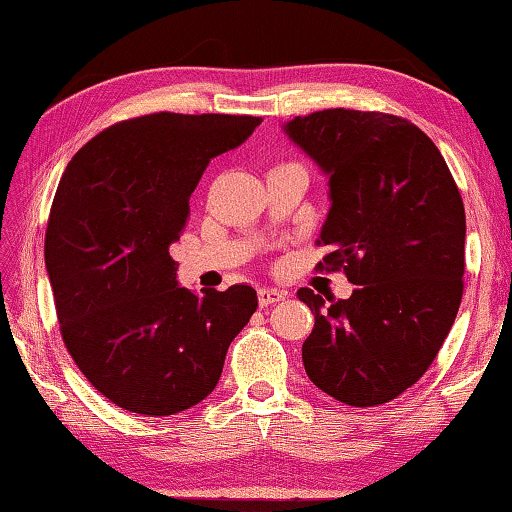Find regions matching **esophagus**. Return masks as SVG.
Here are the masks:
<instances>
[{"label": "esophagus", "instance_id": "1", "mask_svg": "<svg viewBox=\"0 0 512 512\" xmlns=\"http://www.w3.org/2000/svg\"><path fill=\"white\" fill-rule=\"evenodd\" d=\"M286 297H288L286 290H279V288H259V306H270V304L284 302Z\"/></svg>", "mask_w": 512, "mask_h": 512}]
</instances>
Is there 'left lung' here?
<instances>
[{
  "mask_svg": "<svg viewBox=\"0 0 512 512\" xmlns=\"http://www.w3.org/2000/svg\"><path fill=\"white\" fill-rule=\"evenodd\" d=\"M328 175L319 244L326 270L344 268L348 299L297 297L315 328L306 375L348 406L386 404L433 364L464 293L466 213L439 148L408 119L328 108L284 124Z\"/></svg>",
  "mask_w": 512,
  "mask_h": 512,
  "instance_id": "obj_1",
  "label": "left lung"
}]
</instances>
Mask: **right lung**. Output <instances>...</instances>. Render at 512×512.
<instances>
[{
	"label": "right lung",
	"instance_id": "right-lung-1",
	"mask_svg": "<svg viewBox=\"0 0 512 512\" xmlns=\"http://www.w3.org/2000/svg\"><path fill=\"white\" fill-rule=\"evenodd\" d=\"M262 117L153 113L113 124L70 159L50 206L46 270L77 368L110 402L166 417L202 402L257 310L255 288L195 295L168 248L210 159Z\"/></svg>",
	"mask_w": 512,
	"mask_h": 512
}]
</instances>
